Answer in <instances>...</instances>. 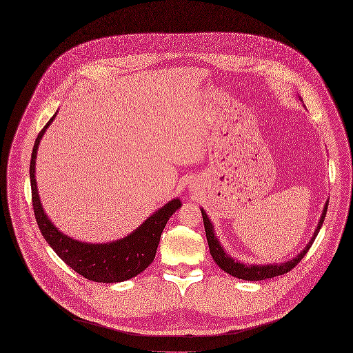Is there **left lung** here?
Wrapping results in <instances>:
<instances>
[{"mask_svg":"<svg viewBox=\"0 0 353 353\" xmlns=\"http://www.w3.org/2000/svg\"><path fill=\"white\" fill-rule=\"evenodd\" d=\"M327 206H328V201L325 202V206H324V210L321 213V217H320V221L317 224V228L313 234L312 240L309 241L307 247L294 259L288 261L287 263H281V265H266V266H262V265H244V263H240L239 261H234L230 255H227L223 250V247L219 244L217 239L214 237V232H213V227L205 213L203 209H201L202 212V219H203V225H205V232H206V240H208V245H209V251H210V255L213 258V261L219 265V268L221 270H224L225 273L234 276V277H239V279H243V280H247V281H261V280H266V279H273V277H277V276H281V274H285L288 273L290 270H292L302 259L303 256L307 254V251L310 250L312 244L314 243L317 234L320 231V227L324 221V217H325V213H327Z\"/></svg>","mask_w":353,"mask_h":353,"instance_id":"left-lung-1","label":"left lung"}]
</instances>
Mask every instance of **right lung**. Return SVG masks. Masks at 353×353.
<instances>
[{
    "label": "right lung",
    "instance_id": "1",
    "mask_svg": "<svg viewBox=\"0 0 353 353\" xmlns=\"http://www.w3.org/2000/svg\"><path fill=\"white\" fill-rule=\"evenodd\" d=\"M55 114L39 133L30 159L32 202L36 221L43 237L68 266L87 280L95 283H121L133 279L154 262L161 234L170 216L181 206V202L179 199L170 201L157 213L150 216L130 236L119 241L109 244H87L63 236L50 221L41 208L34 176L40 140L55 119Z\"/></svg>",
    "mask_w": 353,
    "mask_h": 353
}]
</instances>
